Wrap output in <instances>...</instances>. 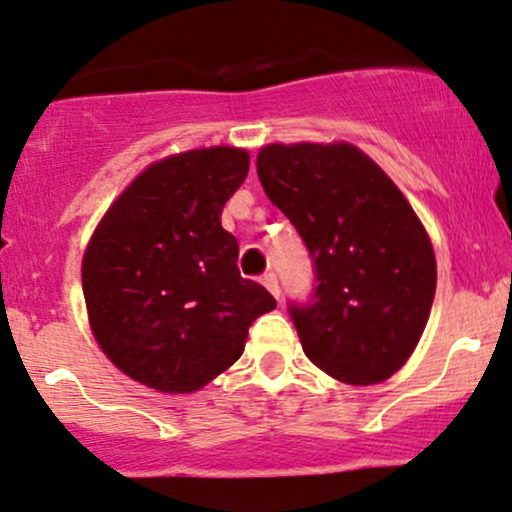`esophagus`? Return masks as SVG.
Masks as SVG:
<instances>
[{"instance_id":"1","label":"esophagus","mask_w":512,"mask_h":512,"mask_svg":"<svg viewBox=\"0 0 512 512\" xmlns=\"http://www.w3.org/2000/svg\"><path fill=\"white\" fill-rule=\"evenodd\" d=\"M261 283L266 285L268 293H271L273 298L280 300V288H278V278H276V273H266V276L261 278Z\"/></svg>"}]
</instances>
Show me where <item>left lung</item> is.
<instances>
[{
	"label": "left lung",
	"instance_id": "left-lung-1",
	"mask_svg": "<svg viewBox=\"0 0 512 512\" xmlns=\"http://www.w3.org/2000/svg\"><path fill=\"white\" fill-rule=\"evenodd\" d=\"M256 173L315 258V302L290 310L305 356L349 386L388 381L420 342L437 288L408 197L346 141L268 144Z\"/></svg>",
	"mask_w": 512,
	"mask_h": 512
}]
</instances>
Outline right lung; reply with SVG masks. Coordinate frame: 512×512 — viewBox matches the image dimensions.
<instances>
[{"label":"right lung","instance_id":"obj_1","mask_svg":"<svg viewBox=\"0 0 512 512\" xmlns=\"http://www.w3.org/2000/svg\"><path fill=\"white\" fill-rule=\"evenodd\" d=\"M249 151L192 148L141 170L109 205L82 256V295L109 361L158 393H195L244 354L256 317L276 310L241 278L222 210Z\"/></svg>","mask_w":512,"mask_h":512}]
</instances>
